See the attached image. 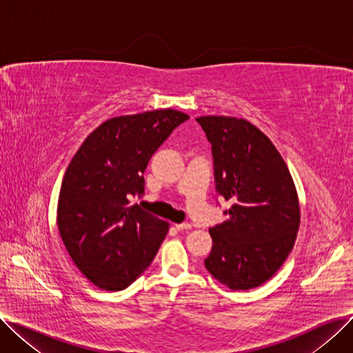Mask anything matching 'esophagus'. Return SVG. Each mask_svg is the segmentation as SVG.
<instances>
[{
	"label": "esophagus",
	"mask_w": 353,
	"mask_h": 353,
	"mask_svg": "<svg viewBox=\"0 0 353 353\" xmlns=\"http://www.w3.org/2000/svg\"><path fill=\"white\" fill-rule=\"evenodd\" d=\"M192 226L189 225V223H179V225H176V229L177 230H189Z\"/></svg>",
	"instance_id": "1"
}]
</instances>
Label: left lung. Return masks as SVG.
Wrapping results in <instances>:
<instances>
[{
    "instance_id": "obj_1",
    "label": "left lung",
    "mask_w": 353,
    "mask_h": 353,
    "mask_svg": "<svg viewBox=\"0 0 353 353\" xmlns=\"http://www.w3.org/2000/svg\"><path fill=\"white\" fill-rule=\"evenodd\" d=\"M196 121L212 144L217 193L233 205L212 228L209 273L232 290L261 286L293 249L301 223L299 200L281 153L243 119L203 116Z\"/></svg>"
}]
</instances>
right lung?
Listing matches in <instances>:
<instances>
[{
    "label": "right lung",
    "mask_w": 353,
    "mask_h": 353,
    "mask_svg": "<svg viewBox=\"0 0 353 353\" xmlns=\"http://www.w3.org/2000/svg\"><path fill=\"white\" fill-rule=\"evenodd\" d=\"M188 119L172 108L110 119L70 161L57 225L72 262L97 288L125 289L153 262L169 223L130 197L144 193L148 160Z\"/></svg>",
    "instance_id": "add662e5"
}]
</instances>
